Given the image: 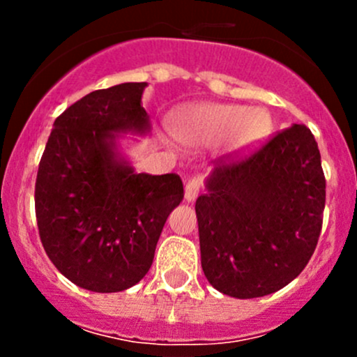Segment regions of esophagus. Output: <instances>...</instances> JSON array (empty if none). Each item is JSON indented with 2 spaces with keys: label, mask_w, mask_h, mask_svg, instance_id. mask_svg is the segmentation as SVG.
<instances>
[{
  "label": "esophagus",
  "mask_w": 357,
  "mask_h": 357,
  "mask_svg": "<svg viewBox=\"0 0 357 357\" xmlns=\"http://www.w3.org/2000/svg\"><path fill=\"white\" fill-rule=\"evenodd\" d=\"M202 188V181L199 178H192L185 186V199L188 202H193L199 197Z\"/></svg>",
  "instance_id": "obj_1"
}]
</instances>
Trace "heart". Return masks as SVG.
Instances as JSON below:
<instances>
[{
  "mask_svg": "<svg viewBox=\"0 0 357 357\" xmlns=\"http://www.w3.org/2000/svg\"><path fill=\"white\" fill-rule=\"evenodd\" d=\"M176 135L188 145H211L226 139L229 149L248 150L271 131V119L262 109L199 103L181 110L174 121Z\"/></svg>",
  "mask_w": 357,
  "mask_h": 357,
  "instance_id": "1",
  "label": "heart"
}]
</instances>
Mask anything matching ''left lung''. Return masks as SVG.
Segmentation results:
<instances>
[{"mask_svg": "<svg viewBox=\"0 0 357 357\" xmlns=\"http://www.w3.org/2000/svg\"><path fill=\"white\" fill-rule=\"evenodd\" d=\"M215 164L195 204L205 278L236 298L283 289L321 233L326 181L314 136L294 124L248 157Z\"/></svg>", "mask_w": 357, "mask_h": 357, "instance_id": "left-lung-1", "label": "left lung"}]
</instances>
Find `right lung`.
<instances>
[{
  "mask_svg": "<svg viewBox=\"0 0 357 357\" xmlns=\"http://www.w3.org/2000/svg\"><path fill=\"white\" fill-rule=\"evenodd\" d=\"M146 82L98 89L56 117L36 178V219L50 261L77 287L122 291L149 273L169 214L183 200L178 174H136L117 132H145Z\"/></svg>",
  "mask_w": 357,
  "mask_h": 357,
  "instance_id": "right-lung-1",
  "label": "right lung"
}]
</instances>
